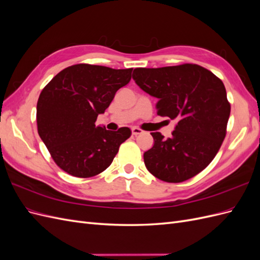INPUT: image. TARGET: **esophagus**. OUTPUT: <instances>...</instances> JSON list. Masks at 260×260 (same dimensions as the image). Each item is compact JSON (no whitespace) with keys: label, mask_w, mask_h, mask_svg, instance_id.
Listing matches in <instances>:
<instances>
[{"label":"esophagus","mask_w":260,"mask_h":260,"mask_svg":"<svg viewBox=\"0 0 260 260\" xmlns=\"http://www.w3.org/2000/svg\"><path fill=\"white\" fill-rule=\"evenodd\" d=\"M131 131H132V135L133 136H139V135H141V133H143V130L142 129H140V128H137V127H133L132 129H131Z\"/></svg>","instance_id":"34e87169"}]
</instances>
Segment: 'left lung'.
<instances>
[{"label": "left lung", "instance_id": "obj_1", "mask_svg": "<svg viewBox=\"0 0 260 260\" xmlns=\"http://www.w3.org/2000/svg\"><path fill=\"white\" fill-rule=\"evenodd\" d=\"M132 78L158 99L157 114L177 121L171 138L151 133L154 145L144 153L147 170L170 183L200 174L215 158L226 133L231 106L223 82L196 64L136 68Z\"/></svg>", "mask_w": 260, "mask_h": 260}]
</instances>
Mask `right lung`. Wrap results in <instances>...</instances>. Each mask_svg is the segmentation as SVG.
<instances>
[{
    "instance_id": "1",
    "label": "right lung",
    "mask_w": 260,
    "mask_h": 260,
    "mask_svg": "<svg viewBox=\"0 0 260 260\" xmlns=\"http://www.w3.org/2000/svg\"><path fill=\"white\" fill-rule=\"evenodd\" d=\"M132 68L77 64L62 69L44 86L37 104L38 133L57 166L78 178L94 177L112 164L130 138L122 127H96L100 114L131 80Z\"/></svg>"
}]
</instances>
